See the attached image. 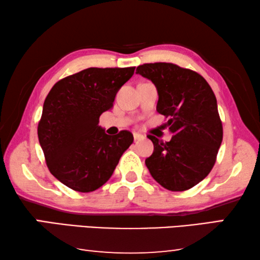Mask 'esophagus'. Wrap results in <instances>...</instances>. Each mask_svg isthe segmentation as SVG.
Wrapping results in <instances>:
<instances>
[{
  "mask_svg": "<svg viewBox=\"0 0 260 260\" xmlns=\"http://www.w3.org/2000/svg\"><path fill=\"white\" fill-rule=\"evenodd\" d=\"M133 135H134V140H135V141H136V140H141V139L144 138V136H143L142 134H140V133H134Z\"/></svg>",
  "mask_w": 260,
  "mask_h": 260,
  "instance_id": "34e87169",
  "label": "esophagus"
}]
</instances>
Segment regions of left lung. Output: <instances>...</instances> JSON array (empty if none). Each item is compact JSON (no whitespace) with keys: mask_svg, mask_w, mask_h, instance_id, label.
<instances>
[{"mask_svg":"<svg viewBox=\"0 0 260 260\" xmlns=\"http://www.w3.org/2000/svg\"><path fill=\"white\" fill-rule=\"evenodd\" d=\"M136 73L156 86L157 112L173 134L170 142L148 135L153 143L149 172L167 190H188L208 177L222 142L215 95L201 74L173 63L143 64Z\"/></svg>","mask_w":260,"mask_h":260,"instance_id":"left-lung-1","label":"left lung"}]
</instances>
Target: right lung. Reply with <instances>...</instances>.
Instances as JSON below:
<instances>
[{
    "instance_id": "add662e5",
    "label": "right lung",
    "mask_w": 260,
    "mask_h": 260,
    "mask_svg": "<svg viewBox=\"0 0 260 260\" xmlns=\"http://www.w3.org/2000/svg\"><path fill=\"white\" fill-rule=\"evenodd\" d=\"M135 68H89L57 81L43 103L39 142L50 173L80 192L94 191L111 178L133 134L114 136L99 126L118 90Z\"/></svg>"
}]
</instances>
